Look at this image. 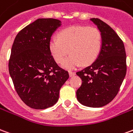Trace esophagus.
Instances as JSON below:
<instances>
[{"label":"esophagus","mask_w":133,"mask_h":133,"mask_svg":"<svg viewBox=\"0 0 133 133\" xmlns=\"http://www.w3.org/2000/svg\"><path fill=\"white\" fill-rule=\"evenodd\" d=\"M76 75V73L75 72H72V71H69V76L70 77H73Z\"/></svg>","instance_id":"esophagus-1"}]
</instances>
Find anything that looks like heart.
<instances>
[{"label":"heart","instance_id":"b5f03b06","mask_svg":"<svg viewBox=\"0 0 133 133\" xmlns=\"http://www.w3.org/2000/svg\"><path fill=\"white\" fill-rule=\"evenodd\" d=\"M102 45V36L98 29L87 26H73L58 33V38L49 42V49L54 60L63 67L73 70L83 65H89L98 57Z\"/></svg>","mask_w":133,"mask_h":133}]
</instances>
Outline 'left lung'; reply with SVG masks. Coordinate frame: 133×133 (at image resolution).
Listing matches in <instances>:
<instances>
[{
  "label": "left lung",
  "mask_w": 133,
  "mask_h": 133,
  "mask_svg": "<svg viewBox=\"0 0 133 133\" xmlns=\"http://www.w3.org/2000/svg\"><path fill=\"white\" fill-rule=\"evenodd\" d=\"M90 20L102 34V49L90 66L76 73L82 80L76 96L81 104L96 108L107 105L117 94L126 75V53L114 29L99 18Z\"/></svg>",
  "instance_id": "8db88e82"
}]
</instances>
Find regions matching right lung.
<instances>
[{"instance_id": "1", "label": "right lung", "mask_w": 133, "mask_h": 133, "mask_svg": "<svg viewBox=\"0 0 133 133\" xmlns=\"http://www.w3.org/2000/svg\"><path fill=\"white\" fill-rule=\"evenodd\" d=\"M61 24L55 18H38L18 32L12 45L9 73L19 97L32 109L55 104L60 88L69 78L49 49L51 37Z\"/></svg>"}]
</instances>
